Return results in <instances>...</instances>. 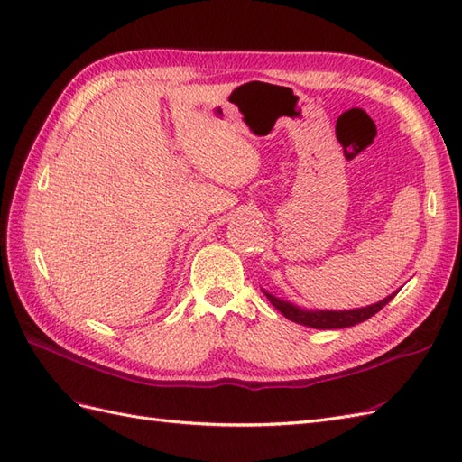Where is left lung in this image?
Masks as SVG:
<instances>
[{
  "label": "left lung",
  "instance_id": "1",
  "mask_svg": "<svg viewBox=\"0 0 462 462\" xmlns=\"http://www.w3.org/2000/svg\"><path fill=\"white\" fill-rule=\"evenodd\" d=\"M262 291H263V295L268 297V300L287 319L297 321V324H300V326L314 328V329H343V328L356 326V324H360V321L372 318L375 312H380L383 306L397 295V292H393V295L385 297L380 302L370 304V306H362V309H353V310H309V309H300V306L292 304L289 300L277 299L275 295H272V292H268L265 289H262Z\"/></svg>",
  "mask_w": 462,
  "mask_h": 462
}]
</instances>
